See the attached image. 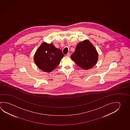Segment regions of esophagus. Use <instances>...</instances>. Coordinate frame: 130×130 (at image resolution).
Returning <instances> with one entry per match:
<instances>
[{
  "label": "esophagus",
  "instance_id": "obj_1",
  "mask_svg": "<svg viewBox=\"0 0 130 130\" xmlns=\"http://www.w3.org/2000/svg\"><path fill=\"white\" fill-rule=\"evenodd\" d=\"M67 56H68V57H70V53H67Z\"/></svg>",
  "mask_w": 130,
  "mask_h": 130
}]
</instances>
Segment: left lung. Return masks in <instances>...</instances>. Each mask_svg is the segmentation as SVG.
<instances>
[{"mask_svg": "<svg viewBox=\"0 0 130 130\" xmlns=\"http://www.w3.org/2000/svg\"><path fill=\"white\" fill-rule=\"evenodd\" d=\"M98 54L95 47L88 40L77 44L71 59L82 69L88 70L94 66L98 60Z\"/></svg>", "mask_w": 130, "mask_h": 130, "instance_id": "left-lung-1", "label": "left lung"}]
</instances>
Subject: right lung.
<instances>
[{
    "label": "right lung",
    "instance_id": "add662e5",
    "mask_svg": "<svg viewBox=\"0 0 130 130\" xmlns=\"http://www.w3.org/2000/svg\"><path fill=\"white\" fill-rule=\"evenodd\" d=\"M63 57L62 51L53 43L43 42L35 53L34 61L39 69L50 73L57 67Z\"/></svg>",
    "mask_w": 130,
    "mask_h": 130
}]
</instances>
